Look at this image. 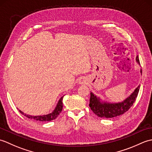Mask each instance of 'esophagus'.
Returning a JSON list of instances; mask_svg holds the SVG:
<instances>
[{
    "mask_svg": "<svg viewBox=\"0 0 152 152\" xmlns=\"http://www.w3.org/2000/svg\"><path fill=\"white\" fill-rule=\"evenodd\" d=\"M86 83V82H84V80H80V83Z\"/></svg>",
    "mask_w": 152,
    "mask_h": 152,
    "instance_id": "esophagus-1",
    "label": "esophagus"
}]
</instances>
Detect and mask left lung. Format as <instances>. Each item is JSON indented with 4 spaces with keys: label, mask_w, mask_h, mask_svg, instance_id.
<instances>
[{
    "label": "left lung",
    "mask_w": 152,
    "mask_h": 152,
    "mask_svg": "<svg viewBox=\"0 0 152 152\" xmlns=\"http://www.w3.org/2000/svg\"><path fill=\"white\" fill-rule=\"evenodd\" d=\"M136 59L138 63L140 64L138 56H137ZM140 72L142 73V70H140ZM140 86H138L130 96L125 99L124 102L113 103V104L101 102L99 99L93 95V93H91L89 104V107L91 108V110L94 112L95 114L103 118H112L121 115L128 111L136 101L138 92H139Z\"/></svg>",
    "instance_id": "1"
}]
</instances>
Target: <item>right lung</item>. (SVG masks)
Masks as SVG:
<instances>
[{
  "label": "right lung",
  "instance_id": "1",
  "mask_svg": "<svg viewBox=\"0 0 152 152\" xmlns=\"http://www.w3.org/2000/svg\"><path fill=\"white\" fill-rule=\"evenodd\" d=\"M63 109V97H61L60 100L58 102V104L56 106V109L54 110V111L49 114L48 115H38V116H32L29 115H26L24 114L23 112H22L21 110H19V112L21 113L22 114H24L25 116H26L28 118L30 119H33L36 121H50L53 119H56L58 115H59L61 112L62 111Z\"/></svg>",
  "mask_w": 152,
  "mask_h": 152
}]
</instances>
